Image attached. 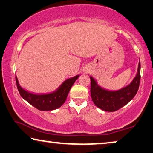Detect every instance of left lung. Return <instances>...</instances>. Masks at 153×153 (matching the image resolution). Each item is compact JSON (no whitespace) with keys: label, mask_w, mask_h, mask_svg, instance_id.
Returning a JSON list of instances; mask_svg holds the SVG:
<instances>
[{"label":"left lung","mask_w":153,"mask_h":153,"mask_svg":"<svg viewBox=\"0 0 153 153\" xmlns=\"http://www.w3.org/2000/svg\"><path fill=\"white\" fill-rule=\"evenodd\" d=\"M140 61L139 62L137 73L132 82L115 91L104 89L97 84L93 77L91 79V95L95 105L102 110L113 112L126 105L135 97L140 83Z\"/></svg>","instance_id":"1"}]
</instances>
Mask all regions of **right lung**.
Listing matches in <instances>:
<instances>
[{
	"mask_svg": "<svg viewBox=\"0 0 153 153\" xmlns=\"http://www.w3.org/2000/svg\"><path fill=\"white\" fill-rule=\"evenodd\" d=\"M79 75L65 80L58 89L48 94H34L25 90L20 86L16 76L18 90L21 97L27 102L40 111H53L62 105L67 100L68 93Z\"/></svg>",
	"mask_w": 153,
	"mask_h": 153,
	"instance_id": "1",
	"label": "right lung"
}]
</instances>
